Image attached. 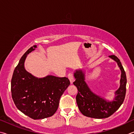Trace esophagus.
I'll use <instances>...</instances> for the list:
<instances>
[{"mask_svg": "<svg viewBox=\"0 0 134 134\" xmlns=\"http://www.w3.org/2000/svg\"><path fill=\"white\" fill-rule=\"evenodd\" d=\"M68 76L69 81H70V82H71V84L73 83L74 81V75H73V74H72V73H69L68 74Z\"/></svg>", "mask_w": 134, "mask_h": 134, "instance_id": "esophagus-1", "label": "esophagus"}]
</instances>
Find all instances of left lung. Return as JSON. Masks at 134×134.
<instances>
[{
  "label": "left lung",
  "mask_w": 134,
  "mask_h": 134,
  "mask_svg": "<svg viewBox=\"0 0 134 134\" xmlns=\"http://www.w3.org/2000/svg\"><path fill=\"white\" fill-rule=\"evenodd\" d=\"M116 62L121 71L120 86L115 92V97L112 101H108L95 94L85 82V73L82 70H76L74 73L75 81L74 82L78 90L76 97L79 111L83 115L90 118L102 119L112 115L122 104L126 93V77L120 60L115 55L109 56Z\"/></svg>",
  "instance_id": "1"
}]
</instances>
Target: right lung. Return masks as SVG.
Instances as JSON below:
<instances>
[{"label": "right lung", "instance_id": "add662e5", "mask_svg": "<svg viewBox=\"0 0 134 134\" xmlns=\"http://www.w3.org/2000/svg\"><path fill=\"white\" fill-rule=\"evenodd\" d=\"M26 52L14 70L11 80L12 97L17 108L34 119L52 116L57 111L61 96L70 85L68 78L48 75L36 78L26 71L27 55L36 48Z\"/></svg>", "mask_w": 134, "mask_h": 134}]
</instances>
